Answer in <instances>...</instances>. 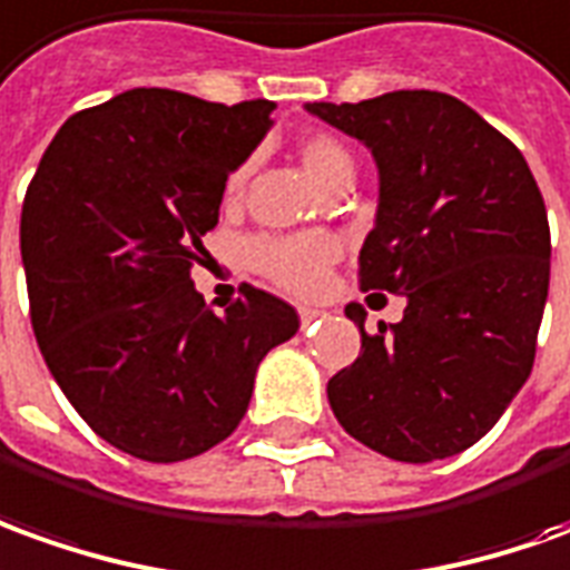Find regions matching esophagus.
<instances>
[{
    "mask_svg": "<svg viewBox=\"0 0 570 570\" xmlns=\"http://www.w3.org/2000/svg\"><path fill=\"white\" fill-rule=\"evenodd\" d=\"M297 313H301V325H304V328L316 323L320 316H325L323 309H316V307H297Z\"/></svg>",
    "mask_w": 570,
    "mask_h": 570,
    "instance_id": "obj_1",
    "label": "esophagus"
}]
</instances>
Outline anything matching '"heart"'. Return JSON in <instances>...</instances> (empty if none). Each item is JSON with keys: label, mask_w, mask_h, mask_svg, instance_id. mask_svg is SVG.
Masks as SVG:
<instances>
[{"label": "heart", "mask_w": 570, "mask_h": 570, "mask_svg": "<svg viewBox=\"0 0 570 570\" xmlns=\"http://www.w3.org/2000/svg\"><path fill=\"white\" fill-rule=\"evenodd\" d=\"M297 158L304 164V170L309 173V179L320 188L332 186L341 176H353V158L347 151V145L335 139L332 132H309L297 145ZM247 176H250V160L238 164L226 188H223V198L226 204H235L245 191ZM337 247L335 242L323 233H301V235H285V238H254L247 245V263L266 276L269 282H276L288 292H309L323 273L335 261Z\"/></svg>", "instance_id": "1"}]
</instances>
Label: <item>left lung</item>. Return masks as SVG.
<instances>
[{
  "mask_svg": "<svg viewBox=\"0 0 570 570\" xmlns=\"http://www.w3.org/2000/svg\"><path fill=\"white\" fill-rule=\"evenodd\" d=\"M307 111L372 151L379 210L360 288L406 297L403 320L379 332L347 304L363 347L328 379V403L382 456H456L497 425L533 368L552 254L537 179L500 129L446 92L400 89Z\"/></svg>",
  "mask_w": 570,
  "mask_h": 570,
  "instance_id": "1",
  "label": "left lung"
}]
</instances>
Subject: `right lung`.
<instances>
[{
	"instance_id": "add662e5",
	"label": "right lung",
	"mask_w": 570,
	"mask_h": 570,
	"mask_svg": "<svg viewBox=\"0 0 570 570\" xmlns=\"http://www.w3.org/2000/svg\"><path fill=\"white\" fill-rule=\"evenodd\" d=\"M273 108L129 89L73 114L27 186L21 261L42 360L82 422L129 456L183 462L226 441L261 360L301 325L254 285L214 313L191 282L226 179Z\"/></svg>"
}]
</instances>
